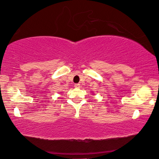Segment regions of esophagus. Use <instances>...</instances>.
Masks as SVG:
<instances>
[{"mask_svg": "<svg viewBox=\"0 0 159 159\" xmlns=\"http://www.w3.org/2000/svg\"><path fill=\"white\" fill-rule=\"evenodd\" d=\"M75 87L80 88V84H75Z\"/></svg>", "mask_w": 159, "mask_h": 159, "instance_id": "obj_1", "label": "esophagus"}]
</instances>
